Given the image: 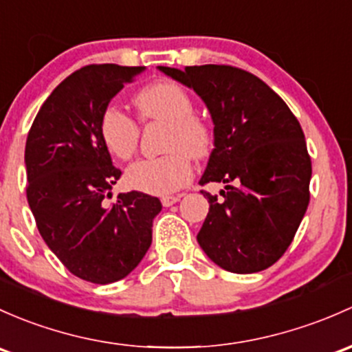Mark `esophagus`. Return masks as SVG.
<instances>
[{"label": "esophagus", "mask_w": 352, "mask_h": 352, "mask_svg": "<svg viewBox=\"0 0 352 352\" xmlns=\"http://www.w3.org/2000/svg\"><path fill=\"white\" fill-rule=\"evenodd\" d=\"M179 199H180L179 195H164L160 201H162V206H164V207H170V206L175 204V202H179Z\"/></svg>", "instance_id": "34e87169"}]
</instances>
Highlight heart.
I'll use <instances>...</instances> for the list:
<instances>
[{
  "mask_svg": "<svg viewBox=\"0 0 352 352\" xmlns=\"http://www.w3.org/2000/svg\"><path fill=\"white\" fill-rule=\"evenodd\" d=\"M135 106L142 121H168L165 150L168 153L145 158L126 170V184L135 190L166 195L187 186L194 175L192 160L204 158L212 148V129L195 116L194 99L186 87L172 80H158L136 94ZM99 135L118 160H129L136 151L140 126L120 106L109 104L99 118Z\"/></svg>",
  "mask_w": 352,
  "mask_h": 352,
  "instance_id": "b5f03b06",
  "label": "heart"
}]
</instances>
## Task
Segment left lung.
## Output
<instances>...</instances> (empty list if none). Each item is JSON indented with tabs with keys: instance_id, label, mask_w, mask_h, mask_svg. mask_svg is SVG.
<instances>
[{
	"instance_id": "1",
	"label": "left lung",
	"mask_w": 352,
	"mask_h": 352,
	"mask_svg": "<svg viewBox=\"0 0 352 352\" xmlns=\"http://www.w3.org/2000/svg\"><path fill=\"white\" fill-rule=\"evenodd\" d=\"M158 69L194 89L214 121V150L201 186H228L221 201L202 190L209 212L199 244L231 273L266 270L294 241L310 201L312 162L300 123L248 70L214 64Z\"/></svg>"
}]
</instances>
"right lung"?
I'll return each mask as SVG.
<instances>
[{
    "instance_id": "add662e5",
    "label": "right lung",
    "mask_w": 352,
    "mask_h": 352,
    "mask_svg": "<svg viewBox=\"0 0 352 352\" xmlns=\"http://www.w3.org/2000/svg\"><path fill=\"white\" fill-rule=\"evenodd\" d=\"M143 67L91 64L65 77L33 120L25 146L27 199L43 241L72 275L113 283L138 266L151 244L157 197L131 190L113 204L121 170L99 135L111 99Z\"/></svg>"
}]
</instances>
